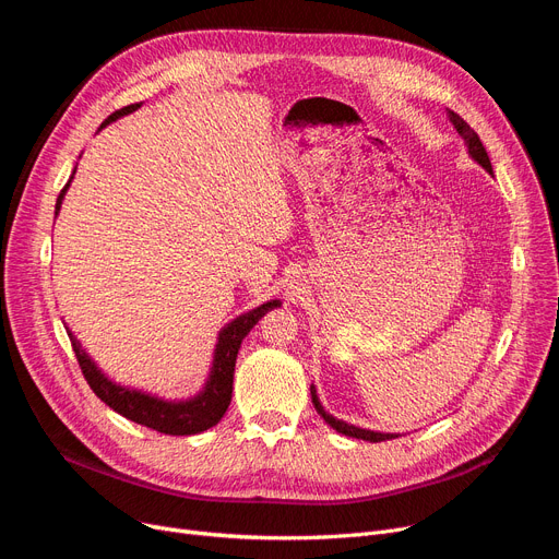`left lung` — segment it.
<instances>
[{
    "label": "left lung",
    "instance_id": "obj_1",
    "mask_svg": "<svg viewBox=\"0 0 559 559\" xmlns=\"http://www.w3.org/2000/svg\"><path fill=\"white\" fill-rule=\"evenodd\" d=\"M449 120H451V124L455 127V131L460 133V138L464 140L468 156H472L485 171L493 174L491 163H489V156H487V152H485V146H483L478 133H476L472 127H468V124L462 120V117H460L457 112H453V110H449ZM310 396H312L314 409H317V413H319L321 417H324V421H326L333 430H337V432H342V435H346V437L365 439V442H385V439H396V437H401V435H396V432H376V430H367V428H360V426H354V424H346V421H342V419H335L331 413H326L324 405H321L314 385H310Z\"/></svg>",
    "mask_w": 559,
    "mask_h": 559
}]
</instances>
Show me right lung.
<instances>
[{
    "label": "right lung",
    "instance_id": "right-lung-1",
    "mask_svg": "<svg viewBox=\"0 0 559 559\" xmlns=\"http://www.w3.org/2000/svg\"><path fill=\"white\" fill-rule=\"evenodd\" d=\"M140 106H142V102L115 110L108 120L99 127V131L104 127H108L110 122L120 120V117L138 110ZM74 171H76V167H74ZM74 171L70 176V181L66 183V188L61 190V194H58V199H56L53 215L61 213V205H63L66 192L74 179ZM278 306H281V301L272 299V301L262 304L240 317H235L233 321H228V324L217 335L209 378H205L203 388L194 396H188V399H160L156 394L115 383V380H110L97 367V362L85 354V348L81 346V342L74 337V333L70 329H68V335H70L72 348L76 354L79 367L87 380V385H91V390L108 407H112L117 415H122L140 426H146V428L165 432V435H197V432H203V430L217 426L219 419L224 417V413L228 409V403H230V394H233V373H235V360H238L240 344L249 335V331L258 324V319Z\"/></svg>",
    "mask_w": 559,
    "mask_h": 559
}]
</instances>
